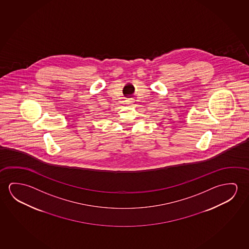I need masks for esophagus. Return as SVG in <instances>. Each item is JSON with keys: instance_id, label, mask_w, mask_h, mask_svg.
<instances>
[{"instance_id": "34e87169", "label": "esophagus", "mask_w": 249, "mask_h": 249, "mask_svg": "<svg viewBox=\"0 0 249 249\" xmlns=\"http://www.w3.org/2000/svg\"><path fill=\"white\" fill-rule=\"evenodd\" d=\"M134 99H133V98H129V99L126 100V104H127V105L132 106V105H134Z\"/></svg>"}]
</instances>
